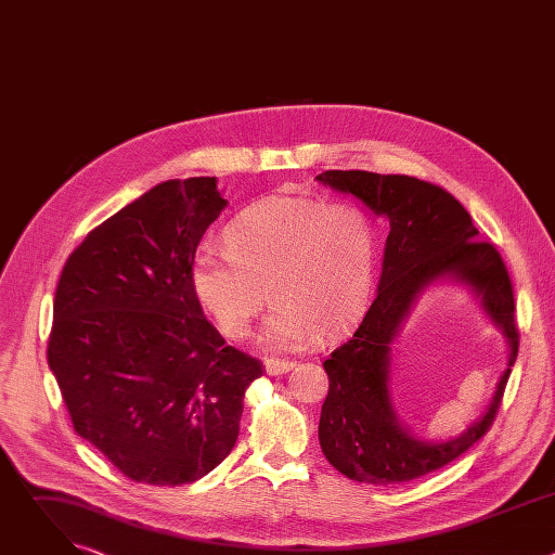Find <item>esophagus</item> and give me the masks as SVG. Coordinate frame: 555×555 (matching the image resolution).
Here are the masks:
<instances>
[{
	"instance_id": "34e87169",
	"label": "esophagus",
	"mask_w": 555,
	"mask_h": 555,
	"mask_svg": "<svg viewBox=\"0 0 555 555\" xmlns=\"http://www.w3.org/2000/svg\"><path fill=\"white\" fill-rule=\"evenodd\" d=\"M292 366H294V362H289V360H279V358H268L266 360V369H268L270 375H283Z\"/></svg>"
}]
</instances>
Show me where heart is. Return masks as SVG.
I'll return each instance as SVG.
<instances>
[{"mask_svg": "<svg viewBox=\"0 0 555 555\" xmlns=\"http://www.w3.org/2000/svg\"><path fill=\"white\" fill-rule=\"evenodd\" d=\"M225 246L197 248L191 283L232 340L250 334L268 296L274 309L263 340L274 347L334 338L366 305L377 236L356 204L268 197L228 223Z\"/></svg>", "mask_w": 555, "mask_h": 555, "instance_id": "b5f03b06", "label": "heart"}]
</instances>
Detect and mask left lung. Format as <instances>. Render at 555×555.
I'll return each instance as SVG.
<instances>
[{
  "mask_svg": "<svg viewBox=\"0 0 555 555\" xmlns=\"http://www.w3.org/2000/svg\"><path fill=\"white\" fill-rule=\"evenodd\" d=\"M315 180L362 199L388 219L382 276L353 336L323 362L330 390L319 439L327 461L345 477L388 486L430 474L477 443L494 424L512 369L499 382L488 413L446 443L415 439L395 420L388 395L390 343L415 296L433 281L452 276L483 300L509 343V366L518 356L514 285L503 257L479 240L469 212L448 191L409 176L325 171Z\"/></svg>",
  "mask_w": 555,
  "mask_h": 555,
  "instance_id": "obj_1",
  "label": "left lung"
}]
</instances>
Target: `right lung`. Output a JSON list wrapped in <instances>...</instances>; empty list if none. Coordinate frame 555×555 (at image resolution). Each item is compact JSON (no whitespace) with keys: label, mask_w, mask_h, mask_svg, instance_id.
Returning <instances> with one entry per match:
<instances>
[{"label":"right lung","mask_w":555,"mask_h":555,"mask_svg":"<svg viewBox=\"0 0 555 555\" xmlns=\"http://www.w3.org/2000/svg\"><path fill=\"white\" fill-rule=\"evenodd\" d=\"M223 206L215 178L157 184L90 230L56 285L48 364L72 426L138 483L206 477L263 375L206 321L191 283Z\"/></svg>","instance_id":"right-lung-1"}]
</instances>
